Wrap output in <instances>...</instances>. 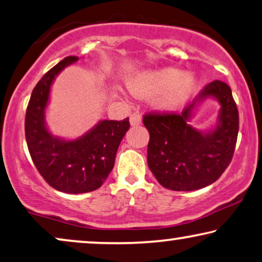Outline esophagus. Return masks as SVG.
I'll return each instance as SVG.
<instances>
[{"label":"esophagus","mask_w":262,"mask_h":262,"mask_svg":"<svg viewBox=\"0 0 262 262\" xmlns=\"http://www.w3.org/2000/svg\"><path fill=\"white\" fill-rule=\"evenodd\" d=\"M141 120H142L141 115H140L139 113H134L130 116V124H132V126H134V127L139 126V124L141 123Z\"/></svg>","instance_id":"obj_1"}]
</instances>
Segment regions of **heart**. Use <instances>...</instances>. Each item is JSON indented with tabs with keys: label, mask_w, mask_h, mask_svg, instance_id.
Instances as JSON below:
<instances>
[{
	"label": "heart",
	"mask_w": 262,
	"mask_h": 262,
	"mask_svg": "<svg viewBox=\"0 0 262 262\" xmlns=\"http://www.w3.org/2000/svg\"><path fill=\"white\" fill-rule=\"evenodd\" d=\"M127 84L132 93L139 97L156 95V104L165 110L177 108L194 89L192 77L174 69L140 72Z\"/></svg>",
	"instance_id": "1"
}]
</instances>
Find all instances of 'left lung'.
<instances>
[{"label": "left lung", "instance_id": "obj_1", "mask_svg": "<svg viewBox=\"0 0 262 262\" xmlns=\"http://www.w3.org/2000/svg\"><path fill=\"white\" fill-rule=\"evenodd\" d=\"M220 101V123L211 133L187 124L192 104L182 114L150 112L143 115L148 129L147 163L160 185L174 191H193L215 183L233 159L238 133V112L231 89L221 80L206 84L198 98Z\"/></svg>", "mask_w": 262, "mask_h": 262}]
</instances>
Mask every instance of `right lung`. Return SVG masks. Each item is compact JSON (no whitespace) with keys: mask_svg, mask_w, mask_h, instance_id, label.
I'll return each mask as SVG.
<instances>
[{"mask_svg":"<svg viewBox=\"0 0 262 262\" xmlns=\"http://www.w3.org/2000/svg\"><path fill=\"white\" fill-rule=\"evenodd\" d=\"M78 60L70 56L47 71L36 84L25 119V134L31 158L46 183L65 193L97 190L115 164L120 142L129 129V117L103 120L93 130L75 141L53 138L45 126V108L51 84L65 66Z\"/></svg>","mask_w":262,"mask_h":262,"instance_id":"1","label":"right lung"}]
</instances>
